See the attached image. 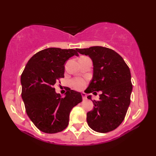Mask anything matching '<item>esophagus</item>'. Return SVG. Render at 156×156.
<instances>
[{
  "label": "esophagus",
  "instance_id": "obj_1",
  "mask_svg": "<svg viewBox=\"0 0 156 156\" xmlns=\"http://www.w3.org/2000/svg\"><path fill=\"white\" fill-rule=\"evenodd\" d=\"M81 94H82V98H83V100H85V99L87 98V95H86L84 92H82Z\"/></svg>",
  "mask_w": 156,
  "mask_h": 156
}]
</instances>
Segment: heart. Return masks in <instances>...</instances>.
Wrapping results in <instances>:
<instances>
[{
	"label": "heart",
	"instance_id": "1",
	"mask_svg": "<svg viewBox=\"0 0 156 156\" xmlns=\"http://www.w3.org/2000/svg\"><path fill=\"white\" fill-rule=\"evenodd\" d=\"M70 82L72 87L75 89H77V90L82 89L84 87V85L86 84L85 80L84 79H82L80 77H77L72 79Z\"/></svg>",
	"mask_w": 156,
	"mask_h": 156
}]
</instances>
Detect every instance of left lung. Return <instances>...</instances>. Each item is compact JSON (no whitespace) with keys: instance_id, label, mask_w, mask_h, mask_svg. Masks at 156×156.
<instances>
[{"instance_id":"obj_1","label":"left lung","mask_w":156,"mask_h":156,"mask_svg":"<svg viewBox=\"0 0 156 156\" xmlns=\"http://www.w3.org/2000/svg\"><path fill=\"white\" fill-rule=\"evenodd\" d=\"M76 50L88 55L93 62V78L84 92L96 95L101 90L99 101H92L94 109L87 112L88 125L99 133L113 131L123 121L130 105L133 88L130 69L111 49L93 46ZM87 98L92 100L90 95Z\"/></svg>"}]
</instances>
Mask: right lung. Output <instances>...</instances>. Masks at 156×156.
Returning <instances> with one entry per match:
<instances>
[{
	"mask_svg": "<svg viewBox=\"0 0 156 156\" xmlns=\"http://www.w3.org/2000/svg\"><path fill=\"white\" fill-rule=\"evenodd\" d=\"M76 49L47 48L33 55L21 76V97L28 117L39 130L56 133L68 127L72 108L82 102V95L70 88L66 97L55 91L54 85L64 77V64Z\"/></svg>",
	"mask_w": 156,
	"mask_h": 156,
	"instance_id": "right-lung-1",
	"label": "right lung"
}]
</instances>
